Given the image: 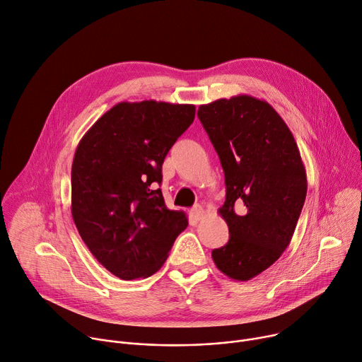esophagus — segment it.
<instances>
[{"label":"esophagus","mask_w":362,"mask_h":362,"mask_svg":"<svg viewBox=\"0 0 362 362\" xmlns=\"http://www.w3.org/2000/svg\"><path fill=\"white\" fill-rule=\"evenodd\" d=\"M190 214H192V218H193L194 221H201V219L204 218V209H202V206H194Z\"/></svg>","instance_id":"obj_1"}]
</instances>
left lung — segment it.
Wrapping results in <instances>:
<instances>
[{
	"label": "left lung",
	"instance_id": "left-lung-1",
	"mask_svg": "<svg viewBox=\"0 0 362 362\" xmlns=\"http://www.w3.org/2000/svg\"><path fill=\"white\" fill-rule=\"evenodd\" d=\"M198 117L225 175L221 216L228 243L212 251L219 272L247 281L267 270L288 247L308 192L298 144L266 101L237 95L201 105Z\"/></svg>",
	"mask_w": 362,
	"mask_h": 362
}]
</instances>
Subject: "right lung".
<instances>
[{
    "mask_svg": "<svg viewBox=\"0 0 362 362\" xmlns=\"http://www.w3.org/2000/svg\"><path fill=\"white\" fill-rule=\"evenodd\" d=\"M194 105L119 103L79 141L72 163V218L92 255L122 280L166 261L186 214L164 204L161 164L194 119Z\"/></svg>",
    "mask_w": 362,
    "mask_h": 362,
    "instance_id": "add662e5",
    "label": "right lung"
}]
</instances>
